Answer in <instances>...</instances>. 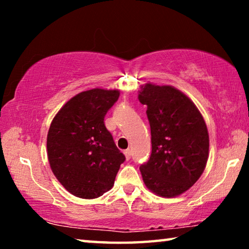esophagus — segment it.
<instances>
[{
  "mask_svg": "<svg viewBox=\"0 0 249 249\" xmlns=\"http://www.w3.org/2000/svg\"><path fill=\"white\" fill-rule=\"evenodd\" d=\"M124 155H125V157H126V159H129L130 158V156H132V150L130 149H126L125 151H124Z\"/></svg>",
  "mask_w": 249,
  "mask_h": 249,
  "instance_id": "obj_1",
  "label": "esophagus"
}]
</instances>
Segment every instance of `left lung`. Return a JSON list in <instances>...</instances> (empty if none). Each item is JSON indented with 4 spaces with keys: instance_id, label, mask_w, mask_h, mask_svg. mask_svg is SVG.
Wrapping results in <instances>:
<instances>
[{
    "instance_id": "8db88e82",
    "label": "left lung",
    "mask_w": 249,
    "mask_h": 249,
    "mask_svg": "<svg viewBox=\"0 0 249 249\" xmlns=\"http://www.w3.org/2000/svg\"><path fill=\"white\" fill-rule=\"evenodd\" d=\"M138 100L147 105L151 155L140 167L147 188L162 197L189 190L205 169L209 133L196 104L171 86L146 83Z\"/></svg>"
}]
</instances>
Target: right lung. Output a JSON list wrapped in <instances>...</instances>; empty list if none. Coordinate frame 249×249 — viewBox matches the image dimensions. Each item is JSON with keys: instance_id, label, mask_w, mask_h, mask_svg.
I'll list each match as a JSON object with an SVG mask.
<instances>
[{"instance_id": "add662e5", "label": "right lung", "mask_w": 249, "mask_h": 249, "mask_svg": "<svg viewBox=\"0 0 249 249\" xmlns=\"http://www.w3.org/2000/svg\"><path fill=\"white\" fill-rule=\"evenodd\" d=\"M119 96V90L83 91L59 109L50 124V168L66 190L81 199H95L111 190L125 160L104 125L105 114Z\"/></svg>"}]
</instances>
